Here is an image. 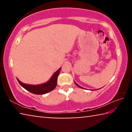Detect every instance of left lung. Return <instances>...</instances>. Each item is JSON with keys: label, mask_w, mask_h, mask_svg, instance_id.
<instances>
[{"label": "left lung", "mask_w": 132, "mask_h": 132, "mask_svg": "<svg viewBox=\"0 0 132 132\" xmlns=\"http://www.w3.org/2000/svg\"><path fill=\"white\" fill-rule=\"evenodd\" d=\"M75 84H76V85H77V86L78 87H80V88H82V87H80V86H79V85H78V84H77V83H76V82H75Z\"/></svg>", "instance_id": "left-lung-1"}]
</instances>
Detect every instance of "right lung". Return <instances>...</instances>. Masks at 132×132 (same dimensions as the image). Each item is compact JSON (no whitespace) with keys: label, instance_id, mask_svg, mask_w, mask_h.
Masks as SVG:
<instances>
[{"label":"right lung","instance_id":"right-lung-1","mask_svg":"<svg viewBox=\"0 0 132 132\" xmlns=\"http://www.w3.org/2000/svg\"><path fill=\"white\" fill-rule=\"evenodd\" d=\"M61 68L58 69L53 74L51 79L48 82L39 85H29L23 83L19 79H17L19 84L29 92L34 94H44L48 92L52 91L57 85V79L59 74Z\"/></svg>","mask_w":132,"mask_h":132}]
</instances>
